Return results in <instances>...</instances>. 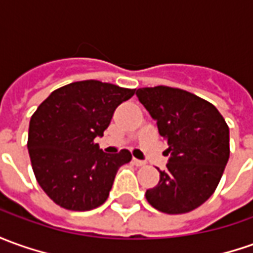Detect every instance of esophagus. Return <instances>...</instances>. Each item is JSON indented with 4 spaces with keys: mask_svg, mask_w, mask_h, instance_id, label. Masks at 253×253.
Returning a JSON list of instances; mask_svg holds the SVG:
<instances>
[{
    "mask_svg": "<svg viewBox=\"0 0 253 253\" xmlns=\"http://www.w3.org/2000/svg\"><path fill=\"white\" fill-rule=\"evenodd\" d=\"M133 163L135 165V166H144V165H145L147 162H145V161H141V159H135V158H134Z\"/></svg>",
    "mask_w": 253,
    "mask_h": 253,
    "instance_id": "obj_1",
    "label": "esophagus"
}]
</instances>
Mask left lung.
Returning <instances> with one entry per match:
<instances>
[{
  "label": "left lung",
  "instance_id": "1",
  "mask_svg": "<svg viewBox=\"0 0 253 253\" xmlns=\"http://www.w3.org/2000/svg\"><path fill=\"white\" fill-rule=\"evenodd\" d=\"M135 95L169 145L166 169L145 198L163 213L191 212L211 198L223 176L230 156L227 123L211 102L188 91L158 85Z\"/></svg>",
  "mask_w": 253,
  "mask_h": 253
}]
</instances>
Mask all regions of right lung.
<instances>
[{
    "mask_svg": "<svg viewBox=\"0 0 253 253\" xmlns=\"http://www.w3.org/2000/svg\"><path fill=\"white\" fill-rule=\"evenodd\" d=\"M134 91L84 80L52 91L37 108L27 149L34 176L56 205L84 212L108 199L118 170L131 154H105L94 140L104 135L115 109Z\"/></svg>",
    "mask_w": 253,
    "mask_h": 253,
    "instance_id": "add662e5",
    "label": "right lung"
}]
</instances>
